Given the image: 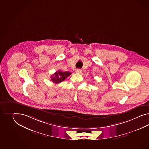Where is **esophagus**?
I'll use <instances>...</instances> for the list:
<instances>
[{
  "label": "esophagus",
  "mask_w": 149,
  "mask_h": 149,
  "mask_svg": "<svg viewBox=\"0 0 149 149\" xmlns=\"http://www.w3.org/2000/svg\"><path fill=\"white\" fill-rule=\"evenodd\" d=\"M76 72L77 73H79V74H81V73H82V70L80 69H76Z\"/></svg>",
  "instance_id": "34e87169"
}]
</instances>
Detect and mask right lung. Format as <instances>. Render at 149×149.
I'll return each mask as SVG.
<instances>
[{
  "label": "right lung",
  "instance_id": "obj_1",
  "mask_svg": "<svg viewBox=\"0 0 149 149\" xmlns=\"http://www.w3.org/2000/svg\"><path fill=\"white\" fill-rule=\"evenodd\" d=\"M72 73L69 72H62L61 70H58L51 76V80L55 84H60L62 81H65V79L70 75Z\"/></svg>",
  "mask_w": 149,
  "mask_h": 149
}]
</instances>
